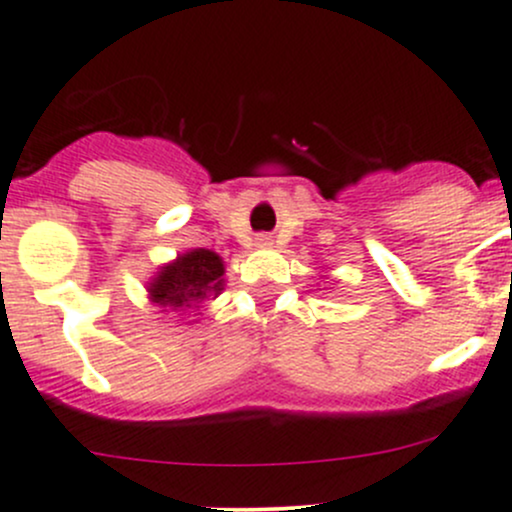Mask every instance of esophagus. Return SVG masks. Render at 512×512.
Here are the masks:
<instances>
[{
    "label": "esophagus",
    "mask_w": 512,
    "mask_h": 512,
    "mask_svg": "<svg viewBox=\"0 0 512 512\" xmlns=\"http://www.w3.org/2000/svg\"><path fill=\"white\" fill-rule=\"evenodd\" d=\"M255 242H257V247H267V245H272L270 235H257V237H255Z\"/></svg>",
    "instance_id": "esophagus-1"
}]
</instances>
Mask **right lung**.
I'll use <instances>...</instances> for the list:
<instances>
[{
	"label": "right lung",
	"mask_w": 512,
	"mask_h": 512,
	"mask_svg": "<svg viewBox=\"0 0 512 512\" xmlns=\"http://www.w3.org/2000/svg\"><path fill=\"white\" fill-rule=\"evenodd\" d=\"M225 289V262L218 252L195 247L158 267L146 282L148 302L160 312H190Z\"/></svg>",
	"instance_id": "1"
}]
</instances>
